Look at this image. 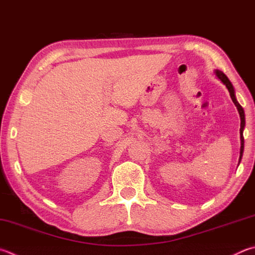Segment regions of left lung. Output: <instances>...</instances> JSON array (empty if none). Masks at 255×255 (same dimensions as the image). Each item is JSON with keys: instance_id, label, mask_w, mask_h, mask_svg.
<instances>
[{"instance_id": "8db88e82", "label": "left lung", "mask_w": 255, "mask_h": 255, "mask_svg": "<svg viewBox=\"0 0 255 255\" xmlns=\"http://www.w3.org/2000/svg\"><path fill=\"white\" fill-rule=\"evenodd\" d=\"M215 76L219 78V79L224 83L225 87L228 88V90L230 92V96L231 98H232V101L234 103V105L237 106L238 108V112L240 114V118H241V128H240V138H241V149H240V158H239V164L241 159H242V156H243V150H244V137H243V130H244V127H245V115H244V110L242 108V106H241L238 100H237V97H235V90H234V87L232 85V82L229 80V78L226 77L223 72L220 71V70H215L214 71Z\"/></svg>"}]
</instances>
